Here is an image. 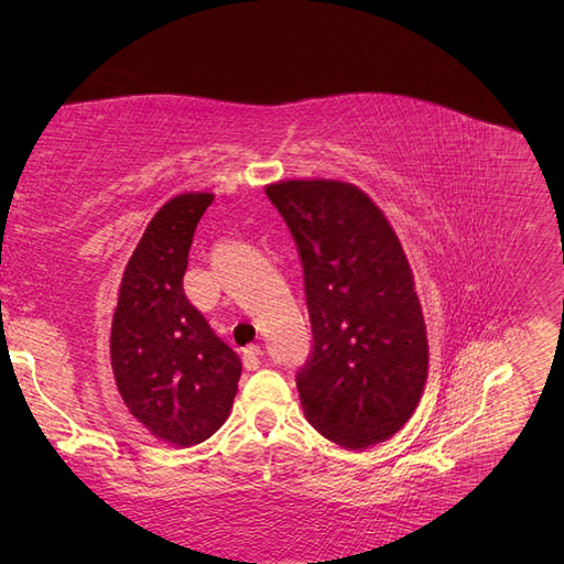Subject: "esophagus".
<instances>
[{
    "instance_id": "34e87169",
    "label": "esophagus",
    "mask_w": 564,
    "mask_h": 564,
    "mask_svg": "<svg viewBox=\"0 0 564 564\" xmlns=\"http://www.w3.org/2000/svg\"><path fill=\"white\" fill-rule=\"evenodd\" d=\"M261 346H249V348H245V352H242V362H245V367L249 369V371H253V369H259L261 367Z\"/></svg>"
}]
</instances>
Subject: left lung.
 <instances>
[{"label":"left lung","instance_id":"obj_1","mask_svg":"<svg viewBox=\"0 0 564 564\" xmlns=\"http://www.w3.org/2000/svg\"><path fill=\"white\" fill-rule=\"evenodd\" d=\"M303 265L313 355L296 388L313 429L367 449L412 419L429 379V336L400 237L360 187L329 178L265 185Z\"/></svg>","mask_w":564,"mask_h":564}]
</instances>
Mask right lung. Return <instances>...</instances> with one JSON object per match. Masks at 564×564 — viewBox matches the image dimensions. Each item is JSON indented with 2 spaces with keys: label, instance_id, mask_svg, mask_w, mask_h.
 <instances>
[{
  "label": "right lung",
  "instance_id": "obj_1",
  "mask_svg": "<svg viewBox=\"0 0 564 564\" xmlns=\"http://www.w3.org/2000/svg\"><path fill=\"white\" fill-rule=\"evenodd\" d=\"M212 193L162 204L124 268L110 362L131 416L162 442L193 447L226 423L242 362L183 294L193 235Z\"/></svg>",
  "mask_w": 564,
  "mask_h": 564
}]
</instances>
